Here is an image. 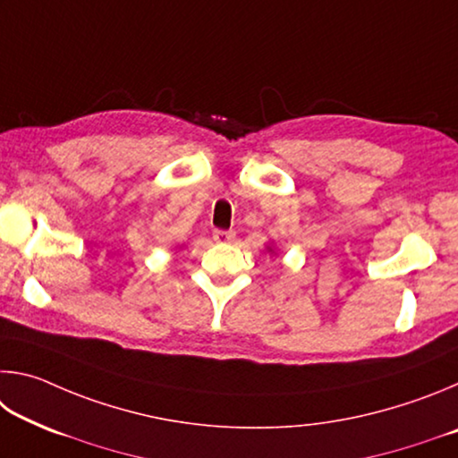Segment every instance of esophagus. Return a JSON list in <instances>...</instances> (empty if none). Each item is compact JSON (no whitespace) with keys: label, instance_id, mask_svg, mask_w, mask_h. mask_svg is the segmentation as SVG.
I'll return each instance as SVG.
<instances>
[{"label":"esophagus","instance_id":"obj_1","mask_svg":"<svg viewBox=\"0 0 458 458\" xmlns=\"http://www.w3.org/2000/svg\"><path fill=\"white\" fill-rule=\"evenodd\" d=\"M234 232L232 230H214V234H212V238H214V242H220V244H226V242H232V240H234Z\"/></svg>","mask_w":458,"mask_h":458}]
</instances>
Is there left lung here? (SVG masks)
I'll return each mask as SVG.
<instances>
[{
    "instance_id": "obj_1",
    "label": "left lung",
    "mask_w": 458,
    "mask_h": 458,
    "mask_svg": "<svg viewBox=\"0 0 458 458\" xmlns=\"http://www.w3.org/2000/svg\"><path fill=\"white\" fill-rule=\"evenodd\" d=\"M268 250H270V252H273V248H268Z\"/></svg>"
}]
</instances>
